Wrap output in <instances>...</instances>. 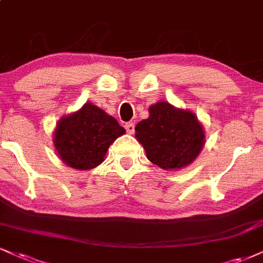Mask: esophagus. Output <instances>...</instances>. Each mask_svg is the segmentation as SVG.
<instances>
[{
    "instance_id": "34e87169",
    "label": "esophagus",
    "mask_w": 263,
    "mask_h": 263,
    "mask_svg": "<svg viewBox=\"0 0 263 263\" xmlns=\"http://www.w3.org/2000/svg\"><path fill=\"white\" fill-rule=\"evenodd\" d=\"M125 130L129 133V134H133V133L135 132V124L133 122H128L125 123Z\"/></svg>"
}]
</instances>
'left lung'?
Wrapping results in <instances>:
<instances>
[{
  "label": "left lung",
  "instance_id": "left-lung-1",
  "mask_svg": "<svg viewBox=\"0 0 263 263\" xmlns=\"http://www.w3.org/2000/svg\"><path fill=\"white\" fill-rule=\"evenodd\" d=\"M150 117L135 126V137L148 161L163 170L190 164L202 150L205 134L195 115L177 109L168 102L150 107Z\"/></svg>",
  "mask_w": 263,
  "mask_h": 263
}]
</instances>
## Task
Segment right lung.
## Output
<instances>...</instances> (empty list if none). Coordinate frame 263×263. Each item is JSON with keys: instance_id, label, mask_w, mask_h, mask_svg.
Segmentation results:
<instances>
[{"instance_id": "1", "label": "right lung", "mask_w": 263, "mask_h": 263, "mask_svg": "<svg viewBox=\"0 0 263 263\" xmlns=\"http://www.w3.org/2000/svg\"><path fill=\"white\" fill-rule=\"evenodd\" d=\"M125 133L119 123L92 103L58 122L54 147L64 163L76 170H92L105 160L109 145Z\"/></svg>"}]
</instances>
